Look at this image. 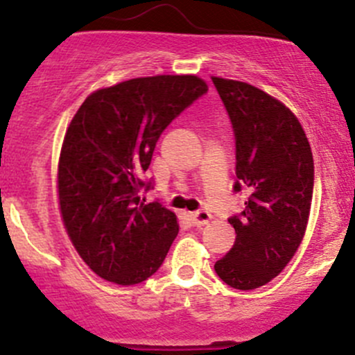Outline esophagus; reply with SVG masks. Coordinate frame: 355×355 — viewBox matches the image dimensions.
<instances>
[{"label":"esophagus","instance_id":"esophagus-1","mask_svg":"<svg viewBox=\"0 0 355 355\" xmlns=\"http://www.w3.org/2000/svg\"><path fill=\"white\" fill-rule=\"evenodd\" d=\"M189 218H191L193 225L200 227V225L208 224V220L211 218V215L205 210H196V211H193V214H189Z\"/></svg>","mask_w":355,"mask_h":355}]
</instances>
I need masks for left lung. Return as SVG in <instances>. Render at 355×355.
Masks as SVG:
<instances>
[{"label": "left lung", "instance_id": "8db88e82", "mask_svg": "<svg viewBox=\"0 0 355 355\" xmlns=\"http://www.w3.org/2000/svg\"><path fill=\"white\" fill-rule=\"evenodd\" d=\"M236 138L234 191L250 193L229 217L236 241L215 273L239 291L275 279L297 251L311 210L314 162L301 123L277 98L236 80L211 76Z\"/></svg>", "mask_w": 355, "mask_h": 355}]
</instances>
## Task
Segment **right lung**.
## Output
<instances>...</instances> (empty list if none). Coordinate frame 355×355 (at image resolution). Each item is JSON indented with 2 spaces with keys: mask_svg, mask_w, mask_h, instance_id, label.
Segmentation results:
<instances>
[{
  "mask_svg": "<svg viewBox=\"0 0 355 355\" xmlns=\"http://www.w3.org/2000/svg\"><path fill=\"white\" fill-rule=\"evenodd\" d=\"M207 83L193 75L133 78L85 98L64 135L58 171L60 207L73 246L92 272L119 286L152 277L178 236L176 215L141 174L162 131Z\"/></svg>",
  "mask_w": 355,
  "mask_h": 355,
  "instance_id": "1",
  "label": "right lung"
}]
</instances>
